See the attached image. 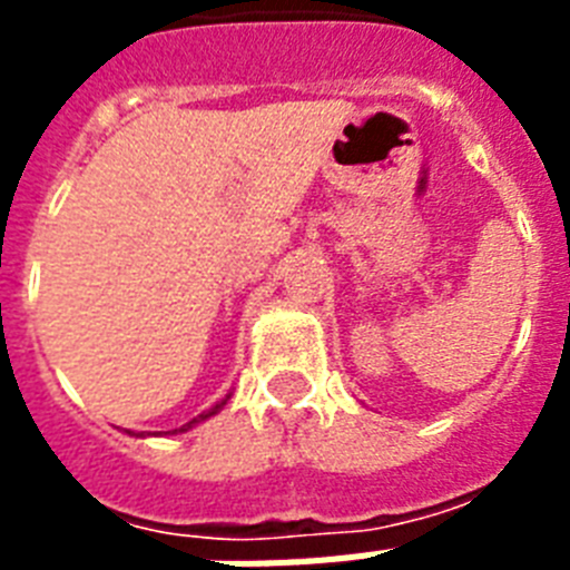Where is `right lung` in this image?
<instances>
[{"mask_svg":"<svg viewBox=\"0 0 570 570\" xmlns=\"http://www.w3.org/2000/svg\"><path fill=\"white\" fill-rule=\"evenodd\" d=\"M224 402H227V399H224ZM224 402H222V405H224ZM222 405H215L213 411H206V414L195 416V420H189V423H186V425H180V429H174V434H177V432H186V429H191V425H195V423H200V420H206V416H213L215 411H218V407H222Z\"/></svg>","mask_w":570,"mask_h":570,"instance_id":"add662e5","label":"right lung"}]
</instances>
